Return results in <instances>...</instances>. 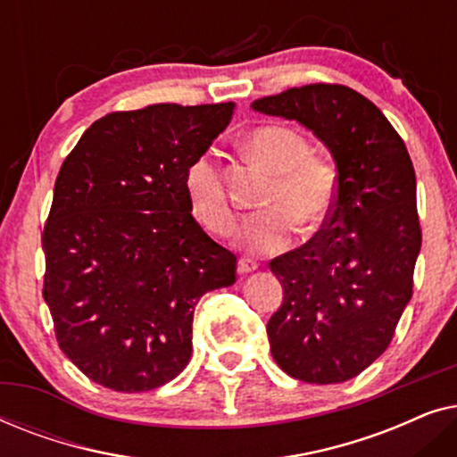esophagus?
<instances>
[{"mask_svg":"<svg viewBox=\"0 0 457 457\" xmlns=\"http://www.w3.org/2000/svg\"><path fill=\"white\" fill-rule=\"evenodd\" d=\"M255 268H258V262L252 260V258H245V255H243V258H239V262H237V270H239V274H249V272H253Z\"/></svg>","mask_w":457,"mask_h":457,"instance_id":"obj_1","label":"esophagus"}]
</instances>
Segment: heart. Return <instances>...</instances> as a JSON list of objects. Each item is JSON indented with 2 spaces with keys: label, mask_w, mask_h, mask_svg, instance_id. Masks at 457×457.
<instances>
[{
  "label": "heart",
  "mask_w": 457,
  "mask_h": 457,
  "mask_svg": "<svg viewBox=\"0 0 457 457\" xmlns=\"http://www.w3.org/2000/svg\"><path fill=\"white\" fill-rule=\"evenodd\" d=\"M247 147L277 174L264 199L268 210L252 214L239 228V241L249 252L274 253L289 245L293 220L314 228L330 216L339 189V174L330 160L310 154V143L295 129L266 124L247 135ZM185 191L193 216L214 235L235 227L220 166L212 154L195 158L185 172Z\"/></svg>",
  "instance_id": "obj_1"
}]
</instances>
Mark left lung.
<instances>
[{"label":"left lung","instance_id":"left-lung-1","mask_svg":"<svg viewBox=\"0 0 457 457\" xmlns=\"http://www.w3.org/2000/svg\"><path fill=\"white\" fill-rule=\"evenodd\" d=\"M252 108L299 122L335 160L339 189L324 228L270 262L283 303L266 333L289 377L343 383L389 347L411 299L422 245L414 166L383 112L349 87H293Z\"/></svg>","mask_w":457,"mask_h":457}]
</instances>
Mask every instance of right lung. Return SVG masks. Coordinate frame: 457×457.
Returning <instances> with one entry per match:
<instances>
[{"label": "right lung", "mask_w": 457, "mask_h": 457, "mask_svg": "<svg viewBox=\"0 0 457 457\" xmlns=\"http://www.w3.org/2000/svg\"><path fill=\"white\" fill-rule=\"evenodd\" d=\"M235 104L112 112L68 154L41 235L43 299L66 358L93 383L152 391L191 360L204 293L237 280V258L191 214L185 172Z\"/></svg>", "instance_id": "right-lung-1"}]
</instances>
